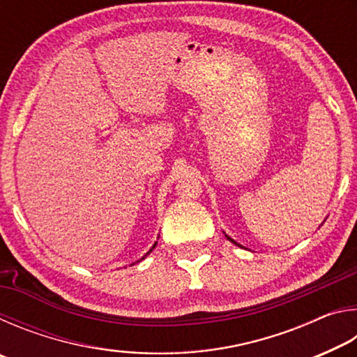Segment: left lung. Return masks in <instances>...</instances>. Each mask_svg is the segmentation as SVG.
Returning <instances> with one entry per match:
<instances>
[{
  "mask_svg": "<svg viewBox=\"0 0 357 357\" xmlns=\"http://www.w3.org/2000/svg\"><path fill=\"white\" fill-rule=\"evenodd\" d=\"M227 238H228V236H227ZM228 239H229V241H231V243H234V241H233L231 238H228ZM234 244H236V243H234ZM238 245H239V244H238Z\"/></svg>",
  "mask_w": 357,
  "mask_h": 357,
  "instance_id": "8db88e82",
  "label": "left lung"
}]
</instances>
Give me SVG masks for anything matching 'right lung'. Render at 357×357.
Wrapping results in <instances>:
<instances>
[{
  "label": "right lung",
  "mask_w": 357,
  "mask_h": 357,
  "mask_svg": "<svg viewBox=\"0 0 357 357\" xmlns=\"http://www.w3.org/2000/svg\"><path fill=\"white\" fill-rule=\"evenodd\" d=\"M154 247H155V244H154V245H153V249H154ZM153 249H151V250H149V252H153ZM149 252H148V253H149ZM144 257H146V255H144ZM144 257H143V258H144ZM143 258H142V259H143Z\"/></svg>",
  "instance_id": "1"
}]
</instances>
